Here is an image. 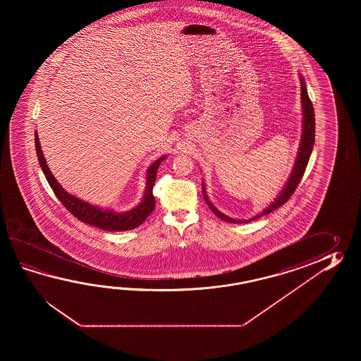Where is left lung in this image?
<instances>
[{"label": "left lung", "instance_id": "left-lung-1", "mask_svg": "<svg viewBox=\"0 0 361 361\" xmlns=\"http://www.w3.org/2000/svg\"><path fill=\"white\" fill-rule=\"evenodd\" d=\"M300 100H302V114H303V123H302V138H300V149H298V154H297V159H295V164H294V168H293L292 173H290V177L286 180L284 188L281 190V192L279 193L275 201L272 204H269V207H266L262 213L259 214L254 215L253 218H249V219H233L230 218L228 215L223 214L221 213L216 207L210 202V200L207 197V190H205V185L202 183V195H204V199L207 201V207L212 209V212L214 213L216 216H219L224 222L230 223H247L255 221L258 218H261L262 215L269 214L272 213L274 210H276L277 207L284 205L285 202L288 200L290 199L297 185L300 182V179L303 177L305 171H306L307 164L310 160V156L312 152V148H314V106H312V102L310 100L308 97V92H307L306 82H305V78L300 76Z\"/></svg>", "mask_w": 361, "mask_h": 361}]
</instances>
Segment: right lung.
Returning <instances> with one entry per match:
<instances>
[{
	"label": "right lung",
	"instance_id": "add662e5",
	"mask_svg": "<svg viewBox=\"0 0 361 361\" xmlns=\"http://www.w3.org/2000/svg\"><path fill=\"white\" fill-rule=\"evenodd\" d=\"M35 143H36V152H37V157H39V166L44 171L50 187L53 188L55 196L61 200V202L64 205V207L68 210L71 214L75 215L78 221L104 231L134 230L145 222L148 218V215L154 212L156 200H154L152 190H154L157 169H159L160 164L166 159V154L161 156L160 159H157L147 169L145 195H143V199L139 202L138 205L129 210V212L117 213L112 209H103V207L92 205L84 200L78 199L76 196H73V195H71V193L66 191L61 184L58 183V180L55 179L54 176L51 174V171L47 166V160L44 157L42 149H41L37 133H35Z\"/></svg>",
	"mask_w": 361,
	"mask_h": 361
}]
</instances>
